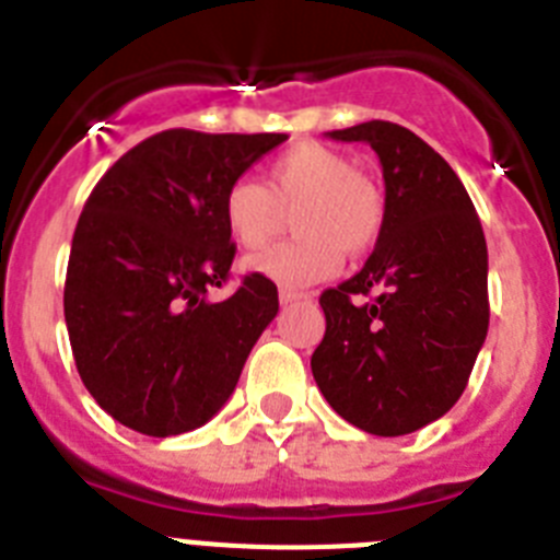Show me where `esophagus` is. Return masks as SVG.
Returning a JSON list of instances; mask_svg holds the SVG:
<instances>
[{
	"instance_id": "1",
	"label": "esophagus",
	"mask_w": 560,
	"mask_h": 560,
	"mask_svg": "<svg viewBox=\"0 0 560 560\" xmlns=\"http://www.w3.org/2000/svg\"><path fill=\"white\" fill-rule=\"evenodd\" d=\"M303 300H311V294H305V291H294V289H280V303L283 305L303 303Z\"/></svg>"
}]
</instances>
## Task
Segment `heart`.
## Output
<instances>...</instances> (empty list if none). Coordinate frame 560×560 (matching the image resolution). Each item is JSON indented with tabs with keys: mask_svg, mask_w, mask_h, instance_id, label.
Listing matches in <instances>:
<instances>
[{
	"mask_svg": "<svg viewBox=\"0 0 560 560\" xmlns=\"http://www.w3.org/2000/svg\"><path fill=\"white\" fill-rule=\"evenodd\" d=\"M296 207L300 237L249 260V271L285 289H305L341 269L345 252L364 255L384 230V196L353 162L316 142H300L266 167V182L237 179L221 196V219L241 249L257 252Z\"/></svg>",
	"mask_w": 560,
	"mask_h": 560,
	"instance_id": "heart-1",
	"label": "heart"
}]
</instances>
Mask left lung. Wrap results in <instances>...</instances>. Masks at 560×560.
<instances>
[{
  "label": "left lung",
  "mask_w": 560,
  "mask_h": 560,
  "mask_svg": "<svg viewBox=\"0 0 560 560\" xmlns=\"http://www.w3.org/2000/svg\"><path fill=\"white\" fill-rule=\"evenodd\" d=\"M368 142L384 173V230L359 275L323 291L325 339L311 355L336 415L378 438L443 418L488 336V246L457 173L387 120L328 131Z\"/></svg>",
  "instance_id": "1"
}]
</instances>
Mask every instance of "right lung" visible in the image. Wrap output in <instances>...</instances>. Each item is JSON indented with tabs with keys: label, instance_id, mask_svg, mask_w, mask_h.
I'll return each mask as SVG.
<instances>
[{
	"label": "right lung",
	"instance_id": "right-lung-1",
	"mask_svg": "<svg viewBox=\"0 0 560 560\" xmlns=\"http://www.w3.org/2000/svg\"><path fill=\"white\" fill-rule=\"evenodd\" d=\"M285 133H153L114 162L72 235L63 316L75 368L114 420L148 438L205 427L277 316V285L246 275L221 196Z\"/></svg>",
	"mask_w": 560,
	"mask_h": 560
}]
</instances>
